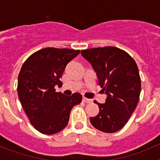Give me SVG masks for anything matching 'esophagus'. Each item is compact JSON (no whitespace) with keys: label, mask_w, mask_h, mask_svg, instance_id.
Here are the masks:
<instances>
[{"label":"esophagus","mask_w":160,"mask_h":160,"mask_svg":"<svg viewBox=\"0 0 160 160\" xmlns=\"http://www.w3.org/2000/svg\"><path fill=\"white\" fill-rule=\"evenodd\" d=\"M82 101L84 102L90 103V102H92V100L88 99V98H82Z\"/></svg>","instance_id":"esophagus-1"}]
</instances>
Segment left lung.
Here are the masks:
<instances>
[{"mask_svg":"<svg viewBox=\"0 0 160 160\" xmlns=\"http://www.w3.org/2000/svg\"><path fill=\"white\" fill-rule=\"evenodd\" d=\"M81 54L107 94L105 103L94 102L99 112L90 118V122L102 132H116L128 122L139 99L141 79L136 62L127 52L113 46L85 49Z\"/></svg>","mask_w":160,"mask_h":160,"instance_id":"1","label":"left lung"}]
</instances>
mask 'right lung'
Segmentation results:
<instances>
[{"label":"right lung","mask_w":160,"mask_h":160,"mask_svg":"<svg viewBox=\"0 0 160 160\" xmlns=\"http://www.w3.org/2000/svg\"><path fill=\"white\" fill-rule=\"evenodd\" d=\"M80 53L70 49L45 48L24 62L18 75V94L25 114L36 130L53 135L67 126L72 108L82 102V95L66 96L55 92L62 86L66 66Z\"/></svg>","instance_id":"right-lung-1"}]
</instances>
